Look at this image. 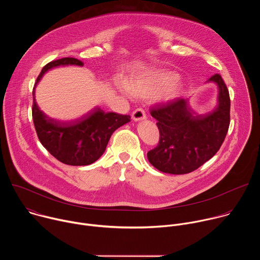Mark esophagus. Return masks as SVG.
Masks as SVG:
<instances>
[{"label":"esophagus","instance_id":"esophagus-1","mask_svg":"<svg viewBox=\"0 0 260 260\" xmlns=\"http://www.w3.org/2000/svg\"><path fill=\"white\" fill-rule=\"evenodd\" d=\"M133 119L135 121H139V120H143L146 118V113H145V110L142 108H137L134 112H133Z\"/></svg>","mask_w":260,"mask_h":260}]
</instances>
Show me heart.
Segmentation results:
<instances>
[{
    "mask_svg": "<svg viewBox=\"0 0 260 260\" xmlns=\"http://www.w3.org/2000/svg\"><path fill=\"white\" fill-rule=\"evenodd\" d=\"M179 81V75L172 71H155L143 74L127 82L124 87L133 95L151 98L165 89L174 86ZM171 89V88H170Z\"/></svg>",
    "mask_w": 260,
    "mask_h": 260,
    "instance_id": "obj_1",
    "label": "heart"
}]
</instances>
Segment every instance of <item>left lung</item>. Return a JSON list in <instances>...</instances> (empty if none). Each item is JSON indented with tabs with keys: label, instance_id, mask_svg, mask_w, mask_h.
I'll use <instances>...</instances> for the list:
<instances>
[{
	"label": "left lung",
	"instance_id": "left-lung-1",
	"mask_svg": "<svg viewBox=\"0 0 260 260\" xmlns=\"http://www.w3.org/2000/svg\"><path fill=\"white\" fill-rule=\"evenodd\" d=\"M209 81L218 85L219 94L218 106L208 114H196L188 100L182 98L150 110L157 120L159 142L147 157L158 171L174 175L193 172L220 149L230 127L231 99L219 74Z\"/></svg>",
	"mask_w": 260,
	"mask_h": 260
}]
</instances>
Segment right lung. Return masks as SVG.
Here are the masks:
<instances>
[{
    "label": "right lung",
    "instance_id": "add662e5",
    "mask_svg": "<svg viewBox=\"0 0 260 260\" xmlns=\"http://www.w3.org/2000/svg\"><path fill=\"white\" fill-rule=\"evenodd\" d=\"M67 64L83 66V62L75 57L52 60L42 69L35 86L45 72L51 68ZM34 95L35 87L31 114L37 136L51 155L69 166H87L98 160L105 152L111 135L131 121L129 115L105 113L100 108L75 121H58L48 117L39 109Z\"/></svg>",
    "mask_w": 260,
    "mask_h": 260
}]
</instances>
